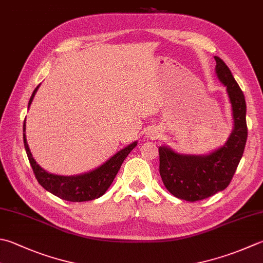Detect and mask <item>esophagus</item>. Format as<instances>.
<instances>
[{
    "label": "esophagus",
    "mask_w": 263,
    "mask_h": 263,
    "mask_svg": "<svg viewBox=\"0 0 263 263\" xmlns=\"http://www.w3.org/2000/svg\"><path fill=\"white\" fill-rule=\"evenodd\" d=\"M148 136H149V138H152V139H157L159 136H161V132L156 130V128H153V130L149 131Z\"/></svg>",
    "instance_id": "34e87169"
}]
</instances>
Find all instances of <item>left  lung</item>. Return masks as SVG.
<instances>
[{
  "label": "left lung",
  "mask_w": 263,
  "mask_h": 263,
  "mask_svg": "<svg viewBox=\"0 0 263 263\" xmlns=\"http://www.w3.org/2000/svg\"><path fill=\"white\" fill-rule=\"evenodd\" d=\"M215 73L227 87L233 110L234 127L224 145L205 155L180 154L167 146L158 148L159 174L165 188L173 196L188 202L208 198L228 187L243 156L248 126L246 102L228 66L219 57Z\"/></svg>",
  "instance_id": "1"
}]
</instances>
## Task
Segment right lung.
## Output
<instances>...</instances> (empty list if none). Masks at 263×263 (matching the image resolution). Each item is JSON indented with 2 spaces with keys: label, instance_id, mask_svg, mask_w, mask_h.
Returning <instances> with one entry per match:
<instances>
[{
  "label": "right lung",
  "instance_id": "right-lung-1",
  "mask_svg": "<svg viewBox=\"0 0 263 263\" xmlns=\"http://www.w3.org/2000/svg\"><path fill=\"white\" fill-rule=\"evenodd\" d=\"M40 85L41 84L35 87L32 97L28 101V108L30 107ZM25 132L26 118L24 122V145L39 183L45 190H48L49 193L53 194L54 196L68 200V202H86V200H93L101 197L107 192L108 188L110 187L111 182L114 181L122 163L124 162L126 156L138 143L137 141L130 143L121 151H118L115 155L107 159L101 165L91 170L89 172L76 174V176H59V174H53L45 171L43 167H41L36 163L32 153L29 151Z\"/></svg>",
  "mask_w": 263,
  "mask_h": 263
}]
</instances>
